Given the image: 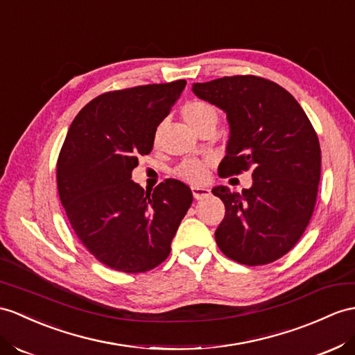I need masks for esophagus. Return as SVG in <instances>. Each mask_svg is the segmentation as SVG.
<instances>
[{
	"label": "esophagus",
	"mask_w": 355,
	"mask_h": 355,
	"mask_svg": "<svg viewBox=\"0 0 355 355\" xmlns=\"http://www.w3.org/2000/svg\"><path fill=\"white\" fill-rule=\"evenodd\" d=\"M191 191H193L194 198H197V200H200V198H205V197L209 196L211 189L206 188V187H193Z\"/></svg>",
	"instance_id": "esophagus-1"
}]
</instances>
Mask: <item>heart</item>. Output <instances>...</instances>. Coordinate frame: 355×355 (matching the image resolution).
Wrapping results in <instances>:
<instances>
[{
    "instance_id": "1",
    "label": "heart",
    "mask_w": 355,
    "mask_h": 355,
    "mask_svg": "<svg viewBox=\"0 0 355 355\" xmlns=\"http://www.w3.org/2000/svg\"><path fill=\"white\" fill-rule=\"evenodd\" d=\"M182 117L189 128H193L194 131L197 128H200L206 122H217L218 112L212 103L205 101H189L182 107ZM207 171V161L189 158L179 164L175 173L179 179L185 180L189 184L202 182L206 178Z\"/></svg>"
}]
</instances>
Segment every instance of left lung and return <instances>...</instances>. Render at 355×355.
<instances>
[{
    "label": "left lung",
    "instance_id": "8db88e82",
    "mask_svg": "<svg viewBox=\"0 0 355 355\" xmlns=\"http://www.w3.org/2000/svg\"><path fill=\"white\" fill-rule=\"evenodd\" d=\"M198 98L227 114L230 138L221 178L252 171L243 193L215 187L226 206L215 241L229 259L248 266L277 261L309 226L321 179L318 135L292 94L254 75L196 83Z\"/></svg>",
    "mask_w": 355,
    "mask_h": 355
}]
</instances>
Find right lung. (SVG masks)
<instances>
[{
	"label": "right lung",
	"instance_id": "right-lung-1",
	"mask_svg": "<svg viewBox=\"0 0 355 355\" xmlns=\"http://www.w3.org/2000/svg\"><path fill=\"white\" fill-rule=\"evenodd\" d=\"M185 80L99 94L69 128L57 159V187L81 244L111 270L146 272L170 254L171 239L193 203L184 182L166 179L146 191L131 180L149 155L158 125Z\"/></svg>",
	"mask_w": 355,
	"mask_h": 355
}]
</instances>
